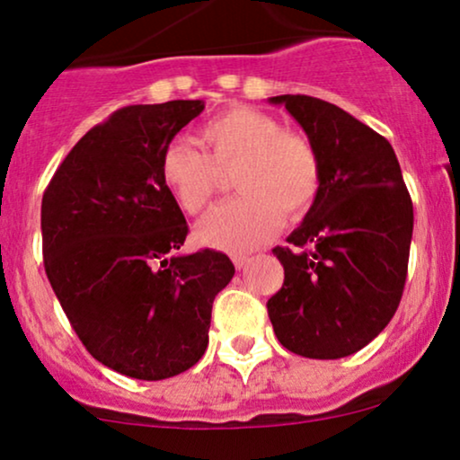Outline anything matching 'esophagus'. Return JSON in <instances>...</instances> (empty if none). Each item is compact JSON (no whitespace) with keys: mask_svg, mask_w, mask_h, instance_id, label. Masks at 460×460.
I'll use <instances>...</instances> for the list:
<instances>
[{"mask_svg":"<svg viewBox=\"0 0 460 460\" xmlns=\"http://www.w3.org/2000/svg\"><path fill=\"white\" fill-rule=\"evenodd\" d=\"M231 259H234V265H235L237 270L246 268V263L251 261V257H248V254H242V252H235V254H231Z\"/></svg>","mask_w":460,"mask_h":460,"instance_id":"34e87169","label":"esophagus"}]
</instances>
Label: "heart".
I'll list each match as a JSON object with an SVG mask.
<instances>
[{"label":"heart","mask_w":460,"mask_h":460,"mask_svg":"<svg viewBox=\"0 0 460 460\" xmlns=\"http://www.w3.org/2000/svg\"><path fill=\"white\" fill-rule=\"evenodd\" d=\"M208 154L188 139L164 147L160 173L177 206L197 214L220 186V173L234 172L240 197L214 208L197 225L203 244L251 251L265 244L287 212H306L319 190V156L311 141L280 128L279 119L252 107H231L201 126Z\"/></svg>","instance_id":"obj_1"}]
</instances>
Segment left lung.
<instances>
[{"label": "left lung", "mask_w": 460, "mask_h": 460, "mask_svg": "<svg viewBox=\"0 0 460 460\" xmlns=\"http://www.w3.org/2000/svg\"><path fill=\"white\" fill-rule=\"evenodd\" d=\"M319 156V190L274 254L285 283L268 300L276 339L313 359L367 347L394 317L405 289L413 206L388 139L336 104L274 96Z\"/></svg>", "instance_id": "obj_1"}]
</instances>
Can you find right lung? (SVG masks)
Segmentation results:
<instances>
[{"label":"right lung","instance_id":"obj_1","mask_svg":"<svg viewBox=\"0 0 460 460\" xmlns=\"http://www.w3.org/2000/svg\"><path fill=\"white\" fill-rule=\"evenodd\" d=\"M203 109L169 101L115 111L70 149L42 197L49 283L85 349L132 379L195 367L214 297L235 274L225 252L175 254L188 225L160 158Z\"/></svg>","mask_w":460,"mask_h":460}]
</instances>
